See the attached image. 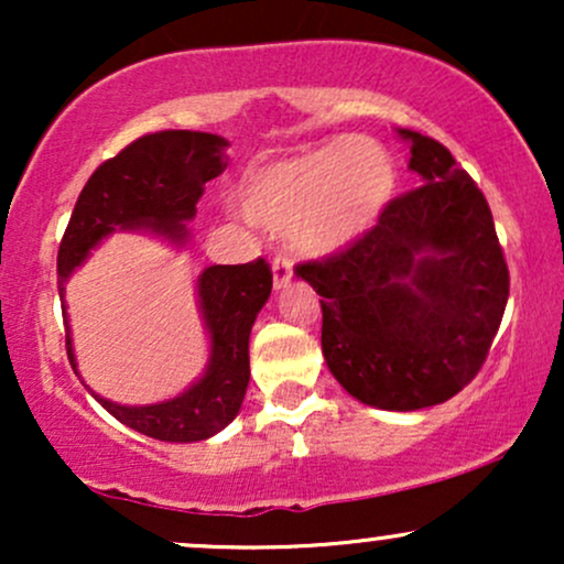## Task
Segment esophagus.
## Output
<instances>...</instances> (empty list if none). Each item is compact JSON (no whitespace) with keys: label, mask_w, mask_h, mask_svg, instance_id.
<instances>
[{"label":"esophagus","mask_w":564,"mask_h":564,"mask_svg":"<svg viewBox=\"0 0 564 564\" xmlns=\"http://www.w3.org/2000/svg\"><path fill=\"white\" fill-rule=\"evenodd\" d=\"M291 275H294V270H291V260H286V257H275L273 260V289L275 291L286 289L291 283Z\"/></svg>","instance_id":"1"}]
</instances>
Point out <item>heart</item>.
Here are the masks:
<instances>
[{
    "instance_id": "heart-1",
    "label": "heart",
    "mask_w": 564,
    "mask_h": 564,
    "mask_svg": "<svg viewBox=\"0 0 564 564\" xmlns=\"http://www.w3.org/2000/svg\"><path fill=\"white\" fill-rule=\"evenodd\" d=\"M394 191L398 170L379 142L336 138L249 170L236 204L249 223L286 232L300 254L332 257L377 228Z\"/></svg>"
}]
</instances>
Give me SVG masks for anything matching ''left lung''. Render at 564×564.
<instances>
[{
	"label": "left lung",
	"mask_w": 564,
	"mask_h": 564,
	"mask_svg": "<svg viewBox=\"0 0 564 564\" xmlns=\"http://www.w3.org/2000/svg\"><path fill=\"white\" fill-rule=\"evenodd\" d=\"M416 191L394 198L368 236L300 264L323 310L328 371L360 403L419 411L480 371L509 300V270L480 187L437 140L398 129Z\"/></svg>",
	"instance_id": "left-lung-1"
}]
</instances>
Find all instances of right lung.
Segmentation results:
<instances>
[{
  "label": "right lung",
  "instance_id": "obj_1",
  "mask_svg": "<svg viewBox=\"0 0 564 564\" xmlns=\"http://www.w3.org/2000/svg\"><path fill=\"white\" fill-rule=\"evenodd\" d=\"M230 142L219 134L166 129L145 134L108 159L84 185L66 236L57 251V294L66 321V349L76 371L70 339L66 283L76 268L113 232L142 230L174 249L191 243V223L204 185L225 172ZM273 273L268 262L212 264L196 281L198 313L209 336V360L187 390L151 405H121L89 390V394L127 424L153 440L196 443L223 432L238 416L249 387V336L257 313L268 302ZM79 373V371H76ZM82 379V377H79Z\"/></svg>",
  "mask_w": 564,
  "mask_h": 564
}]
</instances>
